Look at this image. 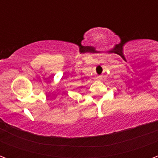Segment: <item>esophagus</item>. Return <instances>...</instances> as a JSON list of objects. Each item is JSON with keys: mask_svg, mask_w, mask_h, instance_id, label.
Instances as JSON below:
<instances>
[{"mask_svg": "<svg viewBox=\"0 0 158 158\" xmlns=\"http://www.w3.org/2000/svg\"><path fill=\"white\" fill-rule=\"evenodd\" d=\"M96 79H102V77H101V76H97Z\"/></svg>", "mask_w": 158, "mask_h": 158, "instance_id": "esophagus-1", "label": "esophagus"}]
</instances>
